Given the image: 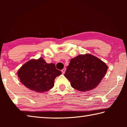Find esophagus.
Listing matches in <instances>:
<instances>
[{"mask_svg": "<svg viewBox=\"0 0 127 127\" xmlns=\"http://www.w3.org/2000/svg\"><path fill=\"white\" fill-rule=\"evenodd\" d=\"M62 73H63V74L65 73V68L63 69L62 70Z\"/></svg>", "mask_w": 127, "mask_h": 127, "instance_id": "esophagus-1", "label": "esophagus"}]
</instances>
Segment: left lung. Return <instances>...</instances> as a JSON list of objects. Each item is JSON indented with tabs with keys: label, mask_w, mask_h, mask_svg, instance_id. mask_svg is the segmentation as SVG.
Here are the masks:
<instances>
[{
	"label": "left lung",
	"mask_w": 127,
	"mask_h": 127,
	"mask_svg": "<svg viewBox=\"0 0 127 127\" xmlns=\"http://www.w3.org/2000/svg\"><path fill=\"white\" fill-rule=\"evenodd\" d=\"M107 66L95 56L86 54L71 59L64 76L73 89L82 92L97 87L104 78Z\"/></svg>",
	"instance_id": "8db88e82"
}]
</instances>
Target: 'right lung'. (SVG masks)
Returning a JSON list of instances; mask_svg holds the SVG:
<instances>
[{
  "label": "right lung",
  "instance_id": "obj_1",
  "mask_svg": "<svg viewBox=\"0 0 127 127\" xmlns=\"http://www.w3.org/2000/svg\"><path fill=\"white\" fill-rule=\"evenodd\" d=\"M20 81L28 89L37 92L49 91L54 87L55 78L62 74L53 63H47L44 59H31L18 70Z\"/></svg>",
  "mask_w": 127,
  "mask_h": 127
}]
</instances>
